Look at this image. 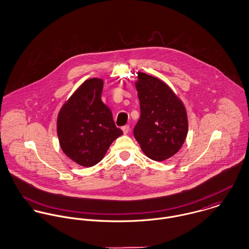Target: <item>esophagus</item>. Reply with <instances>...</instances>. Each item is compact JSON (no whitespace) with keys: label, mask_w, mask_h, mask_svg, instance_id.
Returning <instances> with one entry per match:
<instances>
[{"label":"esophagus","mask_w":249,"mask_h":249,"mask_svg":"<svg viewBox=\"0 0 249 249\" xmlns=\"http://www.w3.org/2000/svg\"><path fill=\"white\" fill-rule=\"evenodd\" d=\"M122 130H123V132H124V134H127L128 132H129V130H130V128H129V125H124L123 127H122Z\"/></svg>","instance_id":"1"}]
</instances>
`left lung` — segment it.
Returning a JSON list of instances; mask_svg holds the SVG:
<instances>
[{"label": "left lung", "mask_w": 249, "mask_h": 249, "mask_svg": "<svg viewBox=\"0 0 249 249\" xmlns=\"http://www.w3.org/2000/svg\"><path fill=\"white\" fill-rule=\"evenodd\" d=\"M141 116L133 129L143 153L154 161H164L181 148L188 133V118L183 103L161 79L138 71L135 83Z\"/></svg>", "instance_id": "obj_1"}]
</instances>
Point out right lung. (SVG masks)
Listing matches in <instances>:
<instances>
[{"instance_id":"1","label":"right lung","mask_w":249,"mask_h":249,"mask_svg":"<svg viewBox=\"0 0 249 249\" xmlns=\"http://www.w3.org/2000/svg\"><path fill=\"white\" fill-rule=\"evenodd\" d=\"M104 80H85L61 107L57 136L63 152L76 164L92 167L106 155L110 144L123 134L112 112L102 102Z\"/></svg>"}]
</instances>
